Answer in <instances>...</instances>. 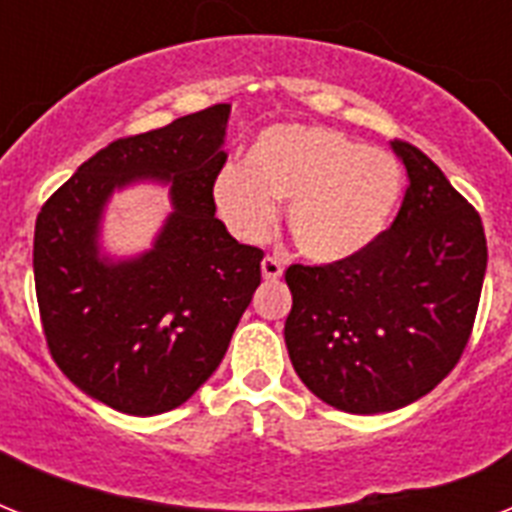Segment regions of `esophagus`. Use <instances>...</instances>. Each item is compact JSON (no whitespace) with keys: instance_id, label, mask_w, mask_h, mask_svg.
Here are the masks:
<instances>
[{"instance_id":"obj_1","label":"esophagus","mask_w":512,"mask_h":512,"mask_svg":"<svg viewBox=\"0 0 512 512\" xmlns=\"http://www.w3.org/2000/svg\"><path fill=\"white\" fill-rule=\"evenodd\" d=\"M260 268H263V279H268V281L281 279V273H284V265H281L276 257H263Z\"/></svg>"}]
</instances>
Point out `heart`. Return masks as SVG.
<instances>
[{
    "label": "heart",
    "mask_w": 512,
    "mask_h": 512,
    "mask_svg": "<svg viewBox=\"0 0 512 512\" xmlns=\"http://www.w3.org/2000/svg\"><path fill=\"white\" fill-rule=\"evenodd\" d=\"M404 172L385 151L364 148L319 124H273L257 135L247 164H228L212 185L217 217L239 241L271 236L287 201V231L311 263H340L388 231Z\"/></svg>",
    "instance_id": "heart-1"
}]
</instances>
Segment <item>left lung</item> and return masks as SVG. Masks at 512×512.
I'll use <instances>...</instances> for the list:
<instances>
[{
    "label": "left lung",
    "mask_w": 512,
    "mask_h": 512,
    "mask_svg": "<svg viewBox=\"0 0 512 512\" xmlns=\"http://www.w3.org/2000/svg\"><path fill=\"white\" fill-rule=\"evenodd\" d=\"M390 146L409 188L388 231L348 260L284 273L297 377L350 414L393 412L436 388L468 345L484 287L478 212L420 148Z\"/></svg>",
    "instance_id": "1"
}]
</instances>
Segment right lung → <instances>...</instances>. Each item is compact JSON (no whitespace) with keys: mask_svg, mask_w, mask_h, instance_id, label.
I'll use <instances>...</instances> for the list:
<instances>
[{"mask_svg":"<svg viewBox=\"0 0 512 512\" xmlns=\"http://www.w3.org/2000/svg\"><path fill=\"white\" fill-rule=\"evenodd\" d=\"M228 103L114 140L52 193L36 217L34 281L55 364L116 412L151 417L185 404L223 361L260 287L263 249L215 217ZM159 182L173 212L151 250L111 258L99 244L110 196Z\"/></svg>","mask_w":512,"mask_h":512,"instance_id":"1","label":"right lung"}]
</instances>
